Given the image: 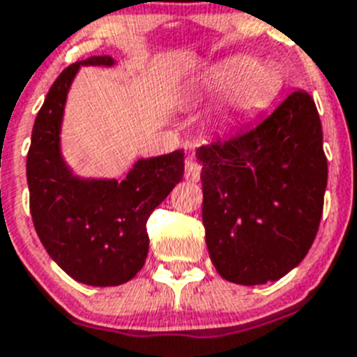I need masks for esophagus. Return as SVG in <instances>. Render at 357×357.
<instances>
[{"instance_id":"34e87169","label":"esophagus","mask_w":357,"mask_h":357,"mask_svg":"<svg viewBox=\"0 0 357 357\" xmlns=\"http://www.w3.org/2000/svg\"><path fill=\"white\" fill-rule=\"evenodd\" d=\"M185 178L194 183L199 181L201 178V165L196 160H192V158L185 161Z\"/></svg>"}]
</instances>
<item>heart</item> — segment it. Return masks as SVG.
Wrapping results in <instances>:
<instances>
[{"mask_svg":"<svg viewBox=\"0 0 357 357\" xmlns=\"http://www.w3.org/2000/svg\"><path fill=\"white\" fill-rule=\"evenodd\" d=\"M282 88L284 77L277 66L255 63L250 55H231L204 71L192 86V93L199 100L226 93V116L243 119L264 109L280 95Z\"/></svg>","mask_w":357,"mask_h":357,"instance_id":"1","label":"heart"}]
</instances>
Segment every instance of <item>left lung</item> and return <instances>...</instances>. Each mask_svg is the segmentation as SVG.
I'll return each mask as SVG.
<instances>
[{"mask_svg":"<svg viewBox=\"0 0 357 357\" xmlns=\"http://www.w3.org/2000/svg\"><path fill=\"white\" fill-rule=\"evenodd\" d=\"M203 225L217 273L241 286L300 264L324 212L327 158L314 100L291 93L252 129L197 149Z\"/></svg>","mask_w":357,"mask_h":357,"instance_id":"1","label":"left lung"}]
</instances>
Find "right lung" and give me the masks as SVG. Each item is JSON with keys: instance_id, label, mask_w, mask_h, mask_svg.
Returning <instances> with one entry per match:
<instances>
[{"instance_id": "obj_1", "label": "right lung", "mask_w": 357, "mask_h": 357, "mask_svg": "<svg viewBox=\"0 0 357 357\" xmlns=\"http://www.w3.org/2000/svg\"><path fill=\"white\" fill-rule=\"evenodd\" d=\"M109 55L70 64L37 113L26 156L30 213L48 255L77 282L95 287L126 284L145 264L147 219L185 172L183 151L138 160L122 181L84 179L61 154L68 91L80 66H113Z\"/></svg>"}]
</instances>
